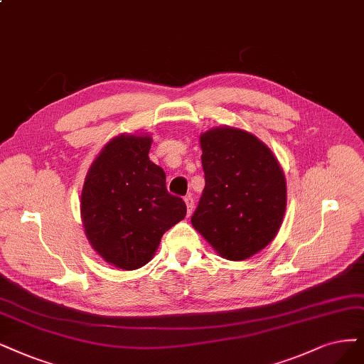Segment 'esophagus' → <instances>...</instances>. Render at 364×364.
I'll use <instances>...</instances> for the list:
<instances>
[{
	"label": "esophagus",
	"mask_w": 364,
	"mask_h": 364,
	"mask_svg": "<svg viewBox=\"0 0 364 364\" xmlns=\"http://www.w3.org/2000/svg\"><path fill=\"white\" fill-rule=\"evenodd\" d=\"M184 203H186V207H187V216H191L192 211H193V205H195L193 198H192L191 195H187V196L184 198Z\"/></svg>",
	"instance_id": "34e87169"
}]
</instances>
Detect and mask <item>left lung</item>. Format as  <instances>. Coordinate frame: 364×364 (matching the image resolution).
<instances>
[{
	"label": "left lung",
	"mask_w": 364,
	"mask_h": 364,
	"mask_svg": "<svg viewBox=\"0 0 364 364\" xmlns=\"http://www.w3.org/2000/svg\"><path fill=\"white\" fill-rule=\"evenodd\" d=\"M205 187L192 225L220 257L243 261L277 235L287 210V181L272 150L237 127L200 134Z\"/></svg>",
	"instance_id": "obj_1"
}]
</instances>
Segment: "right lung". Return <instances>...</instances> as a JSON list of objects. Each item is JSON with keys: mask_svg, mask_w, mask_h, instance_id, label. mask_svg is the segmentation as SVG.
Instances as JSON below:
<instances>
[{"mask_svg": "<svg viewBox=\"0 0 364 364\" xmlns=\"http://www.w3.org/2000/svg\"><path fill=\"white\" fill-rule=\"evenodd\" d=\"M150 134H119L92 161L80 195V218L91 247L119 270L150 262L160 238L186 216L166 191V175L148 157Z\"/></svg>", "mask_w": 364, "mask_h": 364, "instance_id": "obj_1", "label": "right lung"}]
</instances>
